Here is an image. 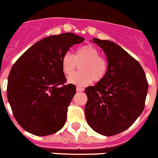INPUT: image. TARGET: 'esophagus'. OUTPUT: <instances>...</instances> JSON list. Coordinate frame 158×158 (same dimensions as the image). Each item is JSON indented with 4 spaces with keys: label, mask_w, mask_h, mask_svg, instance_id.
I'll list each match as a JSON object with an SVG mask.
<instances>
[{
    "label": "esophagus",
    "mask_w": 158,
    "mask_h": 158,
    "mask_svg": "<svg viewBox=\"0 0 158 158\" xmlns=\"http://www.w3.org/2000/svg\"><path fill=\"white\" fill-rule=\"evenodd\" d=\"M84 90L83 88H81V87H77L76 88V91L77 92H83V91Z\"/></svg>",
    "instance_id": "1"
}]
</instances>
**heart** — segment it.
<instances>
[{"mask_svg": "<svg viewBox=\"0 0 158 158\" xmlns=\"http://www.w3.org/2000/svg\"><path fill=\"white\" fill-rule=\"evenodd\" d=\"M61 70L66 76L72 74L77 65H80V73L68 78V83L83 87L90 84L93 79L99 82L104 79L107 72V62L100 57V52L91 44L79 47L75 54L66 52L61 60Z\"/></svg>", "mask_w": 158, "mask_h": 158, "instance_id": "obj_1", "label": "heart"}]
</instances>
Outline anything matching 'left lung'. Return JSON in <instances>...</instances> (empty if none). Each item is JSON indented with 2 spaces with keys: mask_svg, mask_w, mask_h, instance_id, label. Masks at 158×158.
Instances as JSON below:
<instances>
[{
  "mask_svg": "<svg viewBox=\"0 0 158 158\" xmlns=\"http://www.w3.org/2000/svg\"><path fill=\"white\" fill-rule=\"evenodd\" d=\"M92 41L105 52L108 68L103 79L85 89V117L96 132L114 135L141 114L148 84L140 64L118 44L97 38Z\"/></svg>",
  "mask_w": 158,
  "mask_h": 158,
  "instance_id": "1",
  "label": "left lung"
}]
</instances>
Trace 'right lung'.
<instances>
[{
    "label": "right lung",
    "mask_w": 158,
    "mask_h": 158,
    "mask_svg": "<svg viewBox=\"0 0 158 158\" xmlns=\"http://www.w3.org/2000/svg\"><path fill=\"white\" fill-rule=\"evenodd\" d=\"M84 41L74 33L45 37L28 48L10 70L7 98L18 123L38 136L61 130L76 87L66 84L61 57Z\"/></svg>",
    "instance_id": "obj_1"
}]
</instances>
